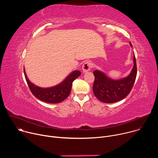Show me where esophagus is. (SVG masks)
Wrapping results in <instances>:
<instances>
[{"mask_svg":"<svg viewBox=\"0 0 158 158\" xmlns=\"http://www.w3.org/2000/svg\"><path fill=\"white\" fill-rule=\"evenodd\" d=\"M93 67V63L91 62L90 61H87L85 62L83 65H82V70L84 73H86L88 72L89 71H90L92 68Z\"/></svg>","mask_w":158,"mask_h":158,"instance_id":"obj_1","label":"esophagus"}]
</instances>
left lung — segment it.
<instances>
[{
	"instance_id": "1",
	"label": "left lung",
	"mask_w": 158,
	"mask_h": 158,
	"mask_svg": "<svg viewBox=\"0 0 158 158\" xmlns=\"http://www.w3.org/2000/svg\"><path fill=\"white\" fill-rule=\"evenodd\" d=\"M131 46L132 44L130 42ZM94 81L93 93L101 101L106 103H113L125 98L131 92L136 81L137 65L134 56V67L129 76L121 80H112L108 78L103 73L94 71Z\"/></svg>"
}]
</instances>
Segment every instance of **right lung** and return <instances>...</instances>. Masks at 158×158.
Segmentation results:
<instances>
[{
    "instance_id": "1",
    "label": "right lung",
    "mask_w": 158,
    "mask_h": 158,
    "mask_svg": "<svg viewBox=\"0 0 158 158\" xmlns=\"http://www.w3.org/2000/svg\"><path fill=\"white\" fill-rule=\"evenodd\" d=\"M27 85L32 94L39 100L48 103H59L65 100L71 93L73 81L81 74L79 71H74L61 84L50 88H40L31 83L25 73Z\"/></svg>"
}]
</instances>
